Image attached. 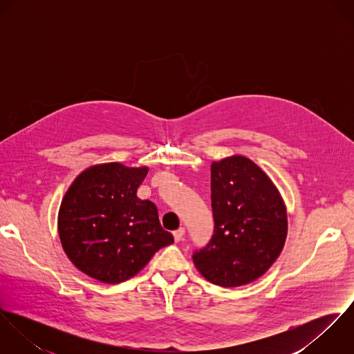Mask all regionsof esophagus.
<instances>
[{
    "instance_id": "1",
    "label": "esophagus",
    "mask_w": 354,
    "mask_h": 354,
    "mask_svg": "<svg viewBox=\"0 0 354 354\" xmlns=\"http://www.w3.org/2000/svg\"><path fill=\"white\" fill-rule=\"evenodd\" d=\"M173 236H174L176 243L181 241V240L184 239V236H185V227H180V229H177V230L173 233Z\"/></svg>"
}]
</instances>
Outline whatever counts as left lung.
<instances>
[{
	"label": "left lung",
	"instance_id": "1",
	"mask_svg": "<svg viewBox=\"0 0 354 354\" xmlns=\"http://www.w3.org/2000/svg\"><path fill=\"white\" fill-rule=\"evenodd\" d=\"M209 244L194 253L203 277L222 288L260 278L282 252L288 236L285 202L271 178L244 155L211 163Z\"/></svg>",
	"mask_w": 354,
	"mask_h": 354
}]
</instances>
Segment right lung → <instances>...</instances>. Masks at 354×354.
Here are the masks:
<instances>
[{
    "label": "right lung",
    "instance_id": "right-lung-1",
    "mask_svg": "<svg viewBox=\"0 0 354 354\" xmlns=\"http://www.w3.org/2000/svg\"><path fill=\"white\" fill-rule=\"evenodd\" d=\"M149 167L118 162L83 170L65 192L58 236L68 259L103 283H120L142 271L160 248L173 244L156 205L136 192Z\"/></svg>",
    "mask_w": 354,
    "mask_h": 354
}]
</instances>
